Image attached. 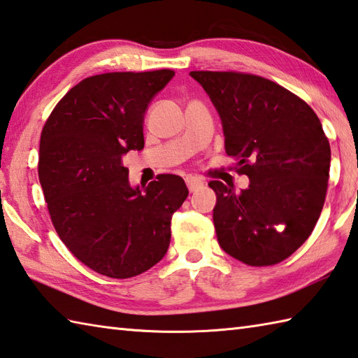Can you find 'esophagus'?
Wrapping results in <instances>:
<instances>
[{"instance_id": "34e87169", "label": "esophagus", "mask_w": 358, "mask_h": 358, "mask_svg": "<svg viewBox=\"0 0 358 358\" xmlns=\"http://www.w3.org/2000/svg\"><path fill=\"white\" fill-rule=\"evenodd\" d=\"M185 182H187V187H188V190H190V193H194L196 190H199V188L204 187V182H202L201 179L192 178V176L185 178Z\"/></svg>"}]
</instances>
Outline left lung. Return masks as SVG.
I'll return each mask as SVG.
<instances>
[{
	"label": "left lung",
	"mask_w": 358,
	"mask_h": 358,
	"mask_svg": "<svg viewBox=\"0 0 358 358\" xmlns=\"http://www.w3.org/2000/svg\"><path fill=\"white\" fill-rule=\"evenodd\" d=\"M221 118L227 156L249 185L210 180L213 222L222 251L246 265L289 257L324 206L330 145L307 103L273 80L234 71H192Z\"/></svg>",
	"instance_id": "1"
}]
</instances>
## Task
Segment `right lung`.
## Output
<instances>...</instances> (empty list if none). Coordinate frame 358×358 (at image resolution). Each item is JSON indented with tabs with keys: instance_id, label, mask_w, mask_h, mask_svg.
<instances>
[{
	"instance_id": "1",
	"label": "right lung",
	"mask_w": 358,
	"mask_h": 358,
	"mask_svg": "<svg viewBox=\"0 0 358 358\" xmlns=\"http://www.w3.org/2000/svg\"><path fill=\"white\" fill-rule=\"evenodd\" d=\"M173 76L157 70L87 78L43 126L38 180L54 229L74 257L107 278H134L164 259L173 213L188 196L176 174L132 187L123 164L131 150H143L145 113Z\"/></svg>"
}]
</instances>
